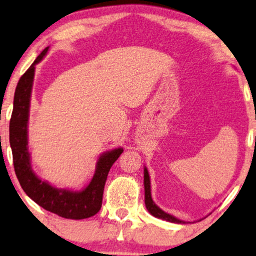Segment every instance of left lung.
Returning <instances> with one entry per match:
<instances>
[{
  "label": "left lung",
  "instance_id": "1",
  "mask_svg": "<svg viewBox=\"0 0 256 256\" xmlns=\"http://www.w3.org/2000/svg\"><path fill=\"white\" fill-rule=\"evenodd\" d=\"M144 187H145V205L146 208L150 213L152 214L153 216L159 218V219L170 221V222H174V224H185V221L179 220L174 218L171 214L164 212L162 210H160L158 206L153 202L152 196H151V182H150V176H148V168H144Z\"/></svg>",
  "mask_w": 256,
  "mask_h": 256
}]
</instances>
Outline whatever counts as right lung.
<instances>
[{
  "mask_svg": "<svg viewBox=\"0 0 256 256\" xmlns=\"http://www.w3.org/2000/svg\"><path fill=\"white\" fill-rule=\"evenodd\" d=\"M48 49L49 46L40 54L35 62L23 74L15 90L14 108L9 125V142L12 152L14 168L23 190L37 205L66 219H86L100 212L108 171L124 150L118 148L112 151L104 152L98 159L96 172L90 184L80 192L57 188L35 174L28 151L30 98H32L35 66L43 60Z\"/></svg>",
  "mask_w": 256,
  "mask_h": 256,
  "instance_id": "1",
  "label": "right lung"
}]
</instances>
